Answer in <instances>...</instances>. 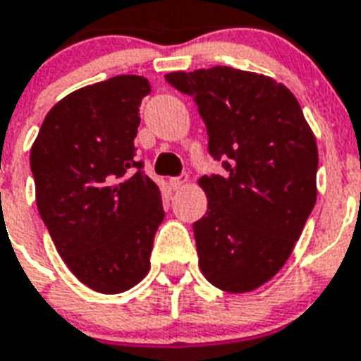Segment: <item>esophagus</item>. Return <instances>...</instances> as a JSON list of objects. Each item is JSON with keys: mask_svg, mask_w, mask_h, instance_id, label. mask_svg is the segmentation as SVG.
<instances>
[{"mask_svg": "<svg viewBox=\"0 0 361 361\" xmlns=\"http://www.w3.org/2000/svg\"><path fill=\"white\" fill-rule=\"evenodd\" d=\"M169 186L173 188V190H180V188L186 186V178H183V177L169 178Z\"/></svg>", "mask_w": 361, "mask_h": 361, "instance_id": "esophagus-1", "label": "esophagus"}]
</instances>
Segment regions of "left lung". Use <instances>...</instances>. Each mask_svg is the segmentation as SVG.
Wrapping results in <instances>:
<instances>
[{"label": "left lung", "instance_id": "obj_1", "mask_svg": "<svg viewBox=\"0 0 361 361\" xmlns=\"http://www.w3.org/2000/svg\"><path fill=\"white\" fill-rule=\"evenodd\" d=\"M193 95L223 175L201 177L207 214L193 223L210 284L247 293L282 269L317 199V144L299 101L271 77L228 66L173 71Z\"/></svg>", "mask_w": 361, "mask_h": 361}]
</instances>
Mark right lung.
I'll return each instance as SVG.
<instances>
[{
	"mask_svg": "<svg viewBox=\"0 0 361 361\" xmlns=\"http://www.w3.org/2000/svg\"><path fill=\"white\" fill-rule=\"evenodd\" d=\"M145 77L118 75L68 94L31 147L37 207L68 269L114 295L149 273L164 219L159 186L134 160Z\"/></svg>",
	"mask_w": 361,
	"mask_h": 361,
	"instance_id": "1",
	"label": "right lung"
}]
</instances>
